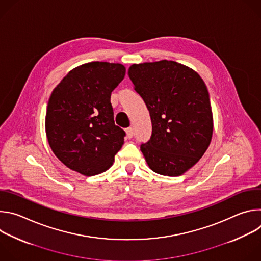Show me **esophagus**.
<instances>
[{"instance_id": "34e87169", "label": "esophagus", "mask_w": 261, "mask_h": 261, "mask_svg": "<svg viewBox=\"0 0 261 261\" xmlns=\"http://www.w3.org/2000/svg\"><path fill=\"white\" fill-rule=\"evenodd\" d=\"M126 134H127V137H128V138H132V137H133V135H134L133 129H132L131 127L127 128V129H126Z\"/></svg>"}]
</instances>
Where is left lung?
Here are the masks:
<instances>
[{
    "instance_id": "left-lung-1",
    "label": "left lung",
    "mask_w": 261,
    "mask_h": 261,
    "mask_svg": "<svg viewBox=\"0 0 261 261\" xmlns=\"http://www.w3.org/2000/svg\"><path fill=\"white\" fill-rule=\"evenodd\" d=\"M134 90L152 121V135L140 144L150 168L178 176L203 156L213 135L210 95L194 70L173 61L134 64L128 70Z\"/></svg>"
}]
</instances>
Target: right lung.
<instances>
[{
    "mask_svg": "<svg viewBox=\"0 0 261 261\" xmlns=\"http://www.w3.org/2000/svg\"><path fill=\"white\" fill-rule=\"evenodd\" d=\"M125 73L121 64L92 62L70 71L53 91L46 136L68 168L90 176L113 165L126 132L115 124L110 96Z\"/></svg>",
    "mask_w": 261,
    "mask_h": 261,
    "instance_id": "add662e5",
    "label": "right lung"
}]
</instances>
